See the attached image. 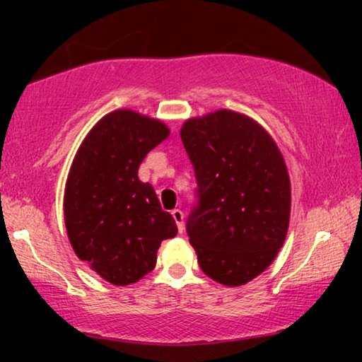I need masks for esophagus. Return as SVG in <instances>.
Masks as SVG:
<instances>
[{"instance_id":"esophagus-1","label":"esophagus","mask_w":362,"mask_h":362,"mask_svg":"<svg viewBox=\"0 0 362 362\" xmlns=\"http://www.w3.org/2000/svg\"><path fill=\"white\" fill-rule=\"evenodd\" d=\"M171 216L175 217V221L177 222V224H182V219H185V212H182L181 209H173Z\"/></svg>"}]
</instances>
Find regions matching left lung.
<instances>
[{"mask_svg": "<svg viewBox=\"0 0 362 362\" xmlns=\"http://www.w3.org/2000/svg\"><path fill=\"white\" fill-rule=\"evenodd\" d=\"M170 128L156 118L118 108L100 118L74 156L64 192V221L74 252L112 285L136 284L155 269L161 242L176 222L150 182L141 161Z\"/></svg>", "mask_w": 362, "mask_h": 362, "instance_id": "8db88e82", "label": "left lung"}]
</instances>
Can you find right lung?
Instances as JSON below:
<instances>
[{"label":"right lung","mask_w":362,"mask_h":362,"mask_svg":"<svg viewBox=\"0 0 362 362\" xmlns=\"http://www.w3.org/2000/svg\"><path fill=\"white\" fill-rule=\"evenodd\" d=\"M181 140L197 180L186 224L197 264L217 284H249L275 260L288 232L284 156L264 127L227 108L186 120Z\"/></svg>","instance_id":"obj_1"}]
</instances>
